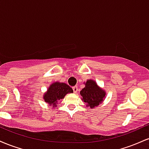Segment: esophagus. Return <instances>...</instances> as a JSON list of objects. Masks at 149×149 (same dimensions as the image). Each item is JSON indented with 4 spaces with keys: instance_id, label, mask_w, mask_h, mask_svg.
Wrapping results in <instances>:
<instances>
[{
    "instance_id": "1",
    "label": "esophagus",
    "mask_w": 149,
    "mask_h": 149,
    "mask_svg": "<svg viewBox=\"0 0 149 149\" xmlns=\"http://www.w3.org/2000/svg\"><path fill=\"white\" fill-rule=\"evenodd\" d=\"M73 92H74V93H77L78 92V86H74L73 87Z\"/></svg>"
}]
</instances>
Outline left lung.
Listing matches in <instances>:
<instances>
[{
	"mask_svg": "<svg viewBox=\"0 0 149 149\" xmlns=\"http://www.w3.org/2000/svg\"><path fill=\"white\" fill-rule=\"evenodd\" d=\"M85 85V88L80 92L82 101L91 109L98 107L105 98V91L100 88L93 80H88Z\"/></svg>",
	"mask_w": 149,
	"mask_h": 149,
	"instance_id": "8db88e82",
	"label": "left lung"
}]
</instances>
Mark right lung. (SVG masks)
<instances>
[{
    "label": "right lung",
    "instance_id": "right-lung-1",
    "mask_svg": "<svg viewBox=\"0 0 149 149\" xmlns=\"http://www.w3.org/2000/svg\"><path fill=\"white\" fill-rule=\"evenodd\" d=\"M73 92L72 88L64 83L54 82L47 89L44 94L43 99L46 103H48L52 107H57L56 104L59 100L64 99L68 93Z\"/></svg>",
    "mask_w": 149,
    "mask_h": 149
}]
</instances>
